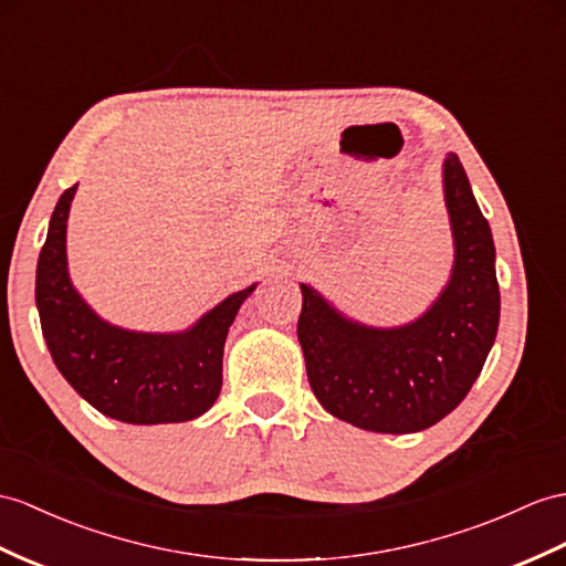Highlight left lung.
I'll return each mask as SVG.
<instances>
[{"label": "left lung", "mask_w": 566, "mask_h": 566, "mask_svg": "<svg viewBox=\"0 0 566 566\" xmlns=\"http://www.w3.org/2000/svg\"><path fill=\"white\" fill-rule=\"evenodd\" d=\"M457 261L418 322L367 328L302 287L297 338L310 387L331 416L369 432L408 434L442 420L471 391L500 326L494 242L457 154L444 160Z\"/></svg>", "instance_id": "obj_1"}]
</instances>
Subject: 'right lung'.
<instances>
[{"mask_svg":"<svg viewBox=\"0 0 566 566\" xmlns=\"http://www.w3.org/2000/svg\"><path fill=\"white\" fill-rule=\"evenodd\" d=\"M76 185L60 197L38 256L35 302L62 377L101 410L132 424L185 422L209 410L223 387V346L247 287L220 302L187 334H134L91 312L69 283L66 216Z\"/></svg>","mask_w":566,"mask_h":566,"instance_id":"add662e5","label":"right lung"}]
</instances>
